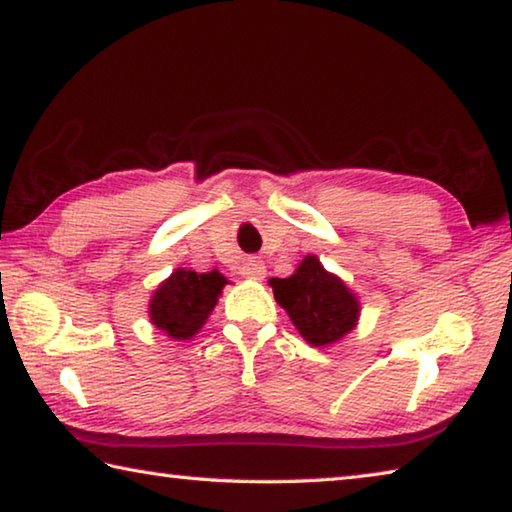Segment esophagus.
<instances>
[{
  "label": "esophagus",
  "mask_w": 512,
  "mask_h": 512,
  "mask_svg": "<svg viewBox=\"0 0 512 512\" xmlns=\"http://www.w3.org/2000/svg\"><path fill=\"white\" fill-rule=\"evenodd\" d=\"M239 273L244 277H250V280H262V277L266 275V266H264L262 259L248 257V259H244V262H241Z\"/></svg>",
  "instance_id": "obj_1"
}]
</instances>
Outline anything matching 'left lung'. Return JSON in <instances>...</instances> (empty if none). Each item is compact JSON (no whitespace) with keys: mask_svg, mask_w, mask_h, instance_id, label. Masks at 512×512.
Returning <instances> with one entry per match:
<instances>
[{"mask_svg":"<svg viewBox=\"0 0 512 512\" xmlns=\"http://www.w3.org/2000/svg\"><path fill=\"white\" fill-rule=\"evenodd\" d=\"M271 287L277 305L287 309L293 325L311 345L336 343L357 325V298L314 255L302 259L291 277H273Z\"/></svg>","mask_w":512,"mask_h":512,"instance_id":"left-lung-1","label":"left lung"}]
</instances>
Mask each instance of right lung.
I'll use <instances>...</instances> for the list:
<instances>
[{
    "label": "right lung",
    "instance_id": "right-lung-1",
    "mask_svg": "<svg viewBox=\"0 0 512 512\" xmlns=\"http://www.w3.org/2000/svg\"><path fill=\"white\" fill-rule=\"evenodd\" d=\"M223 284L225 277L219 271L196 273L178 268L153 293L149 307L153 325L167 332L171 339H189L210 316Z\"/></svg>",
    "mask_w": 512,
    "mask_h": 512
}]
</instances>
